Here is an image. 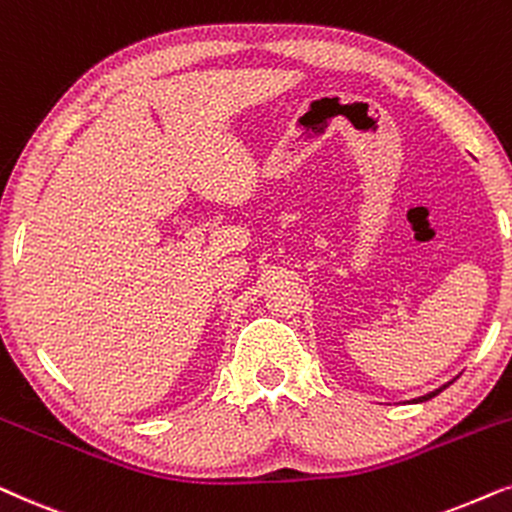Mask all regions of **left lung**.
<instances>
[{
  "mask_svg": "<svg viewBox=\"0 0 512 512\" xmlns=\"http://www.w3.org/2000/svg\"><path fill=\"white\" fill-rule=\"evenodd\" d=\"M452 381H454V379H452ZM452 381H447V384H442L440 388H435V391H431V393L421 395V398H414V400H412V403H426V400H431V398H435V395H438V393H442V391H445V388H447L449 384H452Z\"/></svg>",
  "mask_w": 512,
  "mask_h": 512,
  "instance_id": "8db88e82",
  "label": "left lung"
}]
</instances>
